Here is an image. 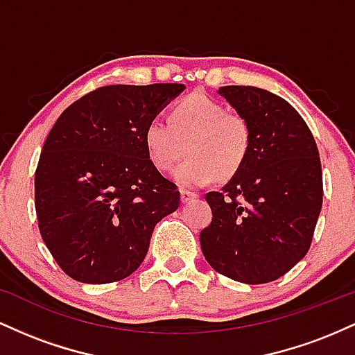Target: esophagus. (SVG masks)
<instances>
[{"mask_svg": "<svg viewBox=\"0 0 355 355\" xmlns=\"http://www.w3.org/2000/svg\"><path fill=\"white\" fill-rule=\"evenodd\" d=\"M180 195H182V202L183 203H189L191 200H195V198H198V195L195 193V191H190L187 189H182L180 190Z\"/></svg>", "mask_w": 355, "mask_h": 355, "instance_id": "34e87169", "label": "esophagus"}]
</instances>
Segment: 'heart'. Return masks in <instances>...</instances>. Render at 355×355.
<instances>
[{
	"instance_id": "1",
	"label": "heart",
	"mask_w": 355,
	"mask_h": 355,
	"mask_svg": "<svg viewBox=\"0 0 355 355\" xmlns=\"http://www.w3.org/2000/svg\"><path fill=\"white\" fill-rule=\"evenodd\" d=\"M170 125L152 120L144 130L145 152L152 165L168 172L180 160L183 145L189 158L175 170V180L185 187H203L220 173L239 172L250 150V126L245 118L227 112L218 101L191 93L173 105Z\"/></svg>"
}]
</instances>
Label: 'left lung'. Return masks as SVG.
<instances>
[{
    "mask_svg": "<svg viewBox=\"0 0 355 355\" xmlns=\"http://www.w3.org/2000/svg\"><path fill=\"white\" fill-rule=\"evenodd\" d=\"M218 95L250 126V150L230 182L205 195L214 217L202 252L218 274L267 284L311 248L324 195L319 150L304 118L274 93L232 85Z\"/></svg>",
    "mask_w": 355,
    "mask_h": 355,
    "instance_id": "left-lung-1",
    "label": "left lung"
}]
</instances>
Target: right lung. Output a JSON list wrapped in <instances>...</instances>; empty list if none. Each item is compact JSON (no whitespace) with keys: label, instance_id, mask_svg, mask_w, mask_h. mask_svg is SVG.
<instances>
[{"label":"right lung","instance_id":"obj_1","mask_svg":"<svg viewBox=\"0 0 355 355\" xmlns=\"http://www.w3.org/2000/svg\"><path fill=\"white\" fill-rule=\"evenodd\" d=\"M185 89L180 83L110 85L61 113L35 173L40 234L71 279L132 275L153 229L180 205L177 185L148 160L144 130Z\"/></svg>","mask_w":355,"mask_h":355}]
</instances>
